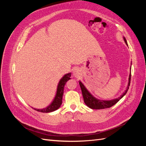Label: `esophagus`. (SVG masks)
Segmentation results:
<instances>
[{
	"label": "esophagus",
	"instance_id": "obj_1",
	"mask_svg": "<svg viewBox=\"0 0 146 146\" xmlns=\"http://www.w3.org/2000/svg\"><path fill=\"white\" fill-rule=\"evenodd\" d=\"M73 74H74V76H75V77H78V76H79V70H78V69H74V70L73 71Z\"/></svg>",
	"mask_w": 146,
	"mask_h": 146
}]
</instances>
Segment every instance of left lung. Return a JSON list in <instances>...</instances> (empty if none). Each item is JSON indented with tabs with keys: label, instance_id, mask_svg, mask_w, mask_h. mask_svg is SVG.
Segmentation results:
<instances>
[{
	"label": "left lung",
	"instance_id": "left-lung-1",
	"mask_svg": "<svg viewBox=\"0 0 146 146\" xmlns=\"http://www.w3.org/2000/svg\"><path fill=\"white\" fill-rule=\"evenodd\" d=\"M123 39H124L126 44L128 46L126 39L123 37ZM130 80H131V72L129 76V83H128V86L126 90L120 97H119V98L111 100H101L96 99L86 90L85 86L83 85V83L81 82H79V85H80V86L82 90L84 102L85 103V104L88 106V107H90L92 109L99 110V109H104V108H108L111 107L112 106L115 105L119 100L121 99L126 94L127 92L128 91V90H129V86L130 84Z\"/></svg>",
	"mask_w": 146,
	"mask_h": 146
}]
</instances>
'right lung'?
<instances>
[{
  "label": "right lung",
  "mask_w": 146,
  "mask_h": 146,
  "mask_svg": "<svg viewBox=\"0 0 146 146\" xmlns=\"http://www.w3.org/2000/svg\"><path fill=\"white\" fill-rule=\"evenodd\" d=\"M70 76H71V73H69L64 75L63 77L61 78V79L59 82L58 87H57L56 93L55 98L49 106H48V107L46 108L41 109V110L35 109V108H34V110H36V111L39 112L49 113V112L54 111L55 110L59 108L61 104H62V98H63V95L64 92V85L70 79Z\"/></svg>",
  "instance_id": "obj_1"
}]
</instances>
